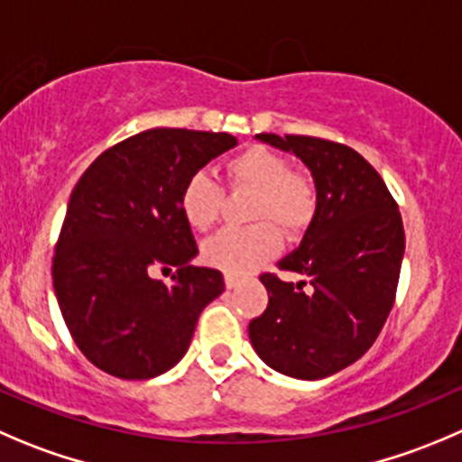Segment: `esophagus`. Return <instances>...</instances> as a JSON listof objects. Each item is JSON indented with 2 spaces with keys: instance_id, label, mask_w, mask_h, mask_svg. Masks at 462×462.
Instances as JSON below:
<instances>
[{
  "instance_id": "34e87169",
  "label": "esophagus",
  "mask_w": 462,
  "mask_h": 462,
  "mask_svg": "<svg viewBox=\"0 0 462 462\" xmlns=\"http://www.w3.org/2000/svg\"><path fill=\"white\" fill-rule=\"evenodd\" d=\"M223 280H226L227 289H236V286H239V277L230 275V273H226V277H223Z\"/></svg>"
}]
</instances>
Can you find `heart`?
Returning <instances> with one entry per match:
<instances>
[{"mask_svg": "<svg viewBox=\"0 0 462 462\" xmlns=\"http://www.w3.org/2000/svg\"><path fill=\"white\" fill-rule=\"evenodd\" d=\"M227 180L236 189L257 191L253 218L257 226L244 230H223L203 245L209 266L230 275H245L271 262L282 248V232L298 236L307 230L316 212V189L300 173H293L289 158L263 146H250L226 164ZM178 208L194 230L208 232L221 218L223 189L209 173H191L180 187Z\"/></svg>", "mask_w": 462, "mask_h": 462, "instance_id": "heart-1", "label": "heart"}]
</instances>
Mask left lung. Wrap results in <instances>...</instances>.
<instances>
[{
  "label": "left lung",
  "instance_id": "left-lung-1",
  "mask_svg": "<svg viewBox=\"0 0 462 462\" xmlns=\"http://www.w3.org/2000/svg\"><path fill=\"white\" fill-rule=\"evenodd\" d=\"M257 140L307 164L316 212L298 248L277 262L307 277L310 289L263 273L268 307L250 320V343L286 377H329L373 347L391 313L404 257L402 214L382 176L350 146L273 133Z\"/></svg>",
  "mask_w": 462,
  "mask_h": 462
}]
</instances>
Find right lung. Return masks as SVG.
<instances>
[{"label":"right lung","mask_w":462,"mask_h":462,"mask_svg":"<svg viewBox=\"0 0 462 462\" xmlns=\"http://www.w3.org/2000/svg\"><path fill=\"white\" fill-rule=\"evenodd\" d=\"M239 144L227 133L151 128L103 151L76 182L53 253V291L85 359L119 379H151L185 356L200 311L223 293L199 254L178 194ZM158 267L172 284L155 281Z\"/></svg>","instance_id":"right-lung-1"}]
</instances>
